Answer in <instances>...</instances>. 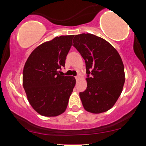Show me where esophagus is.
I'll list each match as a JSON object with an SVG mask.
<instances>
[{"instance_id": "esophagus-1", "label": "esophagus", "mask_w": 146, "mask_h": 146, "mask_svg": "<svg viewBox=\"0 0 146 146\" xmlns=\"http://www.w3.org/2000/svg\"><path fill=\"white\" fill-rule=\"evenodd\" d=\"M75 80H79V78H80V76H79V75H77V76H75Z\"/></svg>"}]
</instances>
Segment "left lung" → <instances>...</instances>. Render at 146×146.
I'll return each instance as SVG.
<instances>
[{
	"mask_svg": "<svg viewBox=\"0 0 146 146\" xmlns=\"http://www.w3.org/2000/svg\"><path fill=\"white\" fill-rule=\"evenodd\" d=\"M73 46L86 63L87 87L80 93L84 108L92 113L107 111L118 100L125 82L121 57L109 42L90 33L76 35Z\"/></svg>",
	"mask_w": 146,
	"mask_h": 146,
	"instance_id": "1",
	"label": "left lung"
}]
</instances>
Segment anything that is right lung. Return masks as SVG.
<instances>
[{
  "label": "right lung",
  "instance_id": "add662e5",
  "mask_svg": "<svg viewBox=\"0 0 146 146\" xmlns=\"http://www.w3.org/2000/svg\"><path fill=\"white\" fill-rule=\"evenodd\" d=\"M74 35L56 37L35 48L25 63L23 87L33 108L45 117L61 115L75 85L73 76L62 75L61 67Z\"/></svg>",
  "mask_w": 146,
  "mask_h": 146
}]
</instances>
